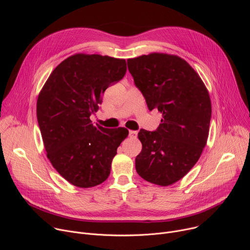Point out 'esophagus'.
Listing matches in <instances>:
<instances>
[{
  "label": "esophagus",
  "instance_id": "obj_1",
  "mask_svg": "<svg viewBox=\"0 0 250 250\" xmlns=\"http://www.w3.org/2000/svg\"><path fill=\"white\" fill-rule=\"evenodd\" d=\"M136 136H137V131H135V130H129V137L135 138Z\"/></svg>",
  "mask_w": 250,
  "mask_h": 250
}]
</instances>
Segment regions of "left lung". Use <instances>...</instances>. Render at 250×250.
I'll return each instance as SVG.
<instances>
[{
    "label": "left lung",
    "mask_w": 250,
    "mask_h": 250,
    "mask_svg": "<svg viewBox=\"0 0 250 250\" xmlns=\"http://www.w3.org/2000/svg\"><path fill=\"white\" fill-rule=\"evenodd\" d=\"M127 67L148 109L162 114L155 131L138 132L142 149L135 158L136 172L149 183L172 185L194 167L207 145L208 91L193 67L174 54L129 58Z\"/></svg>",
    "instance_id": "1"
}]
</instances>
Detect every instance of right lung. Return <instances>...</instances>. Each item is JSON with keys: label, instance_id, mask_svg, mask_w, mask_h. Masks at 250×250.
<instances>
[{"label": "right lung", "instance_id": "right-lung-1", "mask_svg": "<svg viewBox=\"0 0 250 250\" xmlns=\"http://www.w3.org/2000/svg\"><path fill=\"white\" fill-rule=\"evenodd\" d=\"M125 72V59L76 53L57 65L39 94L37 116L46 156L70 184L90 188L108 179L128 130L94 125L90 116L99 110L105 89Z\"/></svg>", "mask_w": 250, "mask_h": 250}]
</instances>
